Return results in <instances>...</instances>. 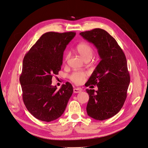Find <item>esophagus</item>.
<instances>
[{"label": "esophagus", "mask_w": 148, "mask_h": 148, "mask_svg": "<svg viewBox=\"0 0 148 148\" xmlns=\"http://www.w3.org/2000/svg\"><path fill=\"white\" fill-rule=\"evenodd\" d=\"M82 91V89L80 88H74L73 91L74 93H79Z\"/></svg>", "instance_id": "esophagus-1"}]
</instances>
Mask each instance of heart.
Segmentation results:
<instances>
[{
	"label": "heart",
	"instance_id": "obj_1",
	"mask_svg": "<svg viewBox=\"0 0 148 148\" xmlns=\"http://www.w3.org/2000/svg\"><path fill=\"white\" fill-rule=\"evenodd\" d=\"M75 50L82 58L85 61L86 60H91L93 56L94 49L92 47L86 42H81L77 45ZM69 58L68 54L65 56V62H66ZM88 73L85 71L74 72L70 75V79L76 85H80L85 80Z\"/></svg>",
	"mask_w": 148,
	"mask_h": 148
}]
</instances>
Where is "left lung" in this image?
<instances>
[{"label":"left lung","mask_w":148,"mask_h":148,"mask_svg":"<svg viewBox=\"0 0 148 148\" xmlns=\"http://www.w3.org/2000/svg\"><path fill=\"white\" fill-rule=\"evenodd\" d=\"M80 34L93 43L101 59L85 84L97 85V91L86 89L89 94L87 114L97 120L110 119L123 107L130 83L125 53L117 41L100 28L82 32Z\"/></svg>","instance_id":"left-lung-1"}]
</instances>
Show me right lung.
Segmentation results:
<instances>
[{
  "label": "right lung",
  "instance_id": "obj_1",
  "mask_svg": "<svg viewBox=\"0 0 148 148\" xmlns=\"http://www.w3.org/2000/svg\"><path fill=\"white\" fill-rule=\"evenodd\" d=\"M75 35V32H48L24 57L19 79L23 101L38 120L49 122L60 117L73 94V88L69 82L59 90L51 83L53 76L61 69L63 51Z\"/></svg>",
  "mask_w": 148,
  "mask_h": 148
}]
</instances>
